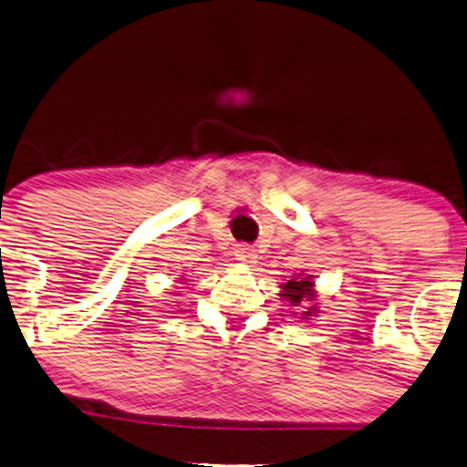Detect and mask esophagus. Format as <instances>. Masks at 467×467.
I'll list each match as a JSON object with an SVG mask.
<instances>
[{
    "instance_id": "esophagus-1",
    "label": "esophagus",
    "mask_w": 467,
    "mask_h": 467,
    "mask_svg": "<svg viewBox=\"0 0 467 467\" xmlns=\"http://www.w3.org/2000/svg\"><path fill=\"white\" fill-rule=\"evenodd\" d=\"M234 256H237V260L241 265H247V266H252V265H256V250H254L252 245H237L234 247Z\"/></svg>"
}]
</instances>
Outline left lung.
I'll return each mask as SVG.
<instances>
[{"label":"left lung","instance_id":"obj_1","mask_svg":"<svg viewBox=\"0 0 467 467\" xmlns=\"http://www.w3.org/2000/svg\"><path fill=\"white\" fill-rule=\"evenodd\" d=\"M314 275H307V273H296V275H292L288 282H284L279 285V296H282V301L288 303L290 307H301L305 306L306 302H309L310 306H306V312H292V314H298L303 320H309L312 316H318L320 314V306L318 301H316V285L312 282Z\"/></svg>","mask_w":467,"mask_h":467}]
</instances>
